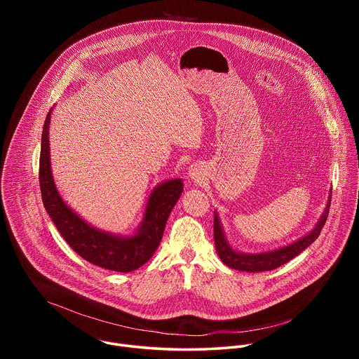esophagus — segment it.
<instances>
[{"label": "esophagus", "mask_w": 359, "mask_h": 359, "mask_svg": "<svg viewBox=\"0 0 359 359\" xmlns=\"http://www.w3.org/2000/svg\"><path fill=\"white\" fill-rule=\"evenodd\" d=\"M189 175H190V177L191 179H194L196 182H200V180H203V170H201V168L198 166V165H191V168H190V170H189Z\"/></svg>", "instance_id": "esophagus-1"}]
</instances>
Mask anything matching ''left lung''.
Masks as SVG:
<instances>
[{"instance_id":"8db88e82","label":"left lung","mask_w":359,"mask_h":359,"mask_svg":"<svg viewBox=\"0 0 359 359\" xmlns=\"http://www.w3.org/2000/svg\"><path fill=\"white\" fill-rule=\"evenodd\" d=\"M330 206H331V200H328L327 209H325L321 220L318 222V224L310 234H306L305 237H302L301 240H298L290 245H285L276 251H269V252H262V254H241V252L231 250L230 245L227 244V241L224 240L220 222H219L217 216H215L213 231H215V243H216L217 254L220 255L222 262L226 266H229L234 270L248 271V273L276 270V269L281 267L283 264L288 263L290 260H292L295 255H298L301 251H304L311 243L316 241V238L320 236V233L327 222Z\"/></svg>"}]
</instances>
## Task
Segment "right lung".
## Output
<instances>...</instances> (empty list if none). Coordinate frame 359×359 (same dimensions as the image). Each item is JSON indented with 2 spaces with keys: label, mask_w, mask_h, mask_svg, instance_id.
<instances>
[{
  "label": "right lung",
  "mask_w": 359,
  "mask_h": 359,
  "mask_svg": "<svg viewBox=\"0 0 359 359\" xmlns=\"http://www.w3.org/2000/svg\"><path fill=\"white\" fill-rule=\"evenodd\" d=\"M49 121L50 111L43 123L39 155V187L48 215L64 240L83 260L119 273H129L139 269L149 262L161 244L168 217L183 190L180 179L169 180L151 191L143 224L136 236L121 238L99 231L79 219L57 191L49 166Z\"/></svg>",
  "instance_id": "1"
}]
</instances>
